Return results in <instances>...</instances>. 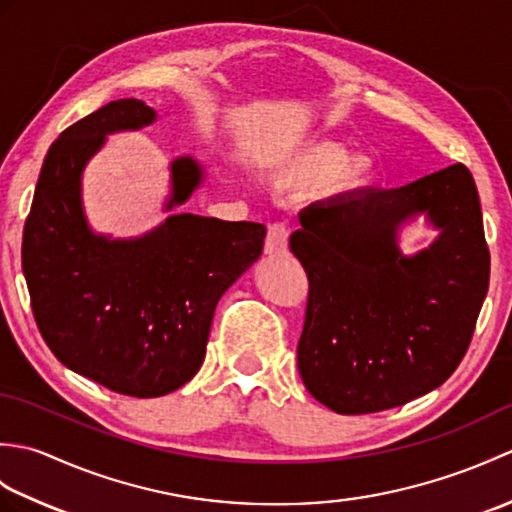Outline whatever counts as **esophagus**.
<instances>
[{
    "instance_id": "esophagus-1",
    "label": "esophagus",
    "mask_w": 512,
    "mask_h": 512,
    "mask_svg": "<svg viewBox=\"0 0 512 512\" xmlns=\"http://www.w3.org/2000/svg\"><path fill=\"white\" fill-rule=\"evenodd\" d=\"M264 250H266V255H270V257L288 253V226L286 224L277 222V224L268 226Z\"/></svg>"
}]
</instances>
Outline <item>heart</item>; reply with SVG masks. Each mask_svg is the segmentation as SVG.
Returning a JSON list of instances; mask_svg holds the SVG:
<instances>
[{
    "label": "heart",
    "mask_w": 512,
    "mask_h": 512,
    "mask_svg": "<svg viewBox=\"0 0 512 512\" xmlns=\"http://www.w3.org/2000/svg\"><path fill=\"white\" fill-rule=\"evenodd\" d=\"M330 176L334 195H354L363 191L372 178V162L336 143L332 138L308 140L266 160V178L279 189L308 187Z\"/></svg>",
    "instance_id": "heart-1"
}]
</instances>
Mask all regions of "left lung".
Returning a JSON list of instances; mask_svg holds the SVG:
<instances>
[{"label": "left lung", "mask_w": 512, "mask_h": 512, "mask_svg": "<svg viewBox=\"0 0 512 512\" xmlns=\"http://www.w3.org/2000/svg\"><path fill=\"white\" fill-rule=\"evenodd\" d=\"M425 215L439 237L413 256L399 228ZM290 250L310 295L297 345L303 385L345 416L429 394L460 365L486 299L491 255L464 165L400 189H363L299 213Z\"/></svg>", "instance_id": "8db88e82"}]
</instances>
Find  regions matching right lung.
<instances>
[{"instance_id":"add662e5","label":"right lung","mask_w":512,"mask_h":512,"mask_svg":"<svg viewBox=\"0 0 512 512\" xmlns=\"http://www.w3.org/2000/svg\"><path fill=\"white\" fill-rule=\"evenodd\" d=\"M156 123V110L121 99L54 140L24 226L21 266L43 341L72 372L116 394L158 398L198 374L217 301L264 248L266 226L193 213L154 231L94 233L83 209V169L110 134ZM165 211L204 182L191 156L171 162Z\"/></svg>"}]
</instances>
